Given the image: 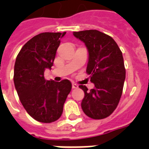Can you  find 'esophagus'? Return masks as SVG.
Wrapping results in <instances>:
<instances>
[{
  "mask_svg": "<svg viewBox=\"0 0 149 149\" xmlns=\"http://www.w3.org/2000/svg\"><path fill=\"white\" fill-rule=\"evenodd\" d=\"M72 89H77V88H78V85L76 84H72Z\"/></svg>",
  "mask_w": 149,
  "mask_h": 149,
  "instance_id": "obj_1",
  "label": "esophagus"
}]
</instances>
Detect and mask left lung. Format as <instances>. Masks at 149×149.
Listing matches in <instances>:
<instances>
[{"label":"left lung","mask_w":149,"mask_h":149,"mask_svg":"<svg viewBox=\"0 0 149 149\" xmlns=\"http://www.w3.org/2000/svg\"><path fill=\"white\" fill-rule=\"evenodd\" d=\"M73 36L85 44L88 51L86 72L94 84L84 91L81 107L84 113L93 119H103L113 113L122 94L125 68L122 52L111 36L97 30L75 31Z\"/></svg>","instance_id":"obj_1"}]
</instances>
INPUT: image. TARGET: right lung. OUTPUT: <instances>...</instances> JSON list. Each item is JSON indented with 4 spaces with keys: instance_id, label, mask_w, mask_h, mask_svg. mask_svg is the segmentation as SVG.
<instances>
[{
    "instance_id": "add662e5",
    "label": "right lung",
    "mask_w": 149,
    "mask_h": 149,
    "mask_svg": "<svg viewBox=\"0 0 149 149\" xmlns=\"http://www.w3.org/2000/svg\"><path fill=\"white\" fill-rule=\"evenodd\" d=\"M66 32H43L22 47L15 60L14 84L21 103L37 121L51 123L60 118L72 84L70 80H46L44 72L51 70L60 39Z\"/></svg>"
}]
</instances>
